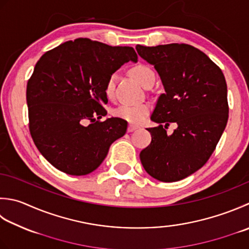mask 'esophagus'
<instances>
[{
    "mask_svg": "<svg viewBox=\"0 0 249 249\" xmlns=\"http://www.w3.org/2000/svg\"><path fill=\"white\" fill-rule=\"evenodd\" d=\"M139 127L138 126H136V125H128V127H127V131L128 133H131V131H134V130H136V129H138Z\"/></svg>",
    "mask_w": 249,
    "mask_h": 249,
    "instance_id": "obj_1",
    "label": "esophagus"
}]
</instances>
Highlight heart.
<instances>
[{
  "instance_id": "b5f03b06",
  "label": "heart",
  "mask_w": 249,
  "mask_h": 249,
  "mask_svg": "<svg viewBox=\"0 0 249 249\" xmlns=\"http://www.w3.org/2000/svg\"><path fill=\"white\" fill-rule=\"evenodd\" d=\"M130 74L134 79L137 81L139 84L143 87L148 84V83L154 79V73L150 69L149 67L144 65H137L130 69ZM114 86H115V75L112 74L108 81L106 83L105 87V94L108 98H112L114 92ZM150 111V107L147 104H137V105H123L120 106L118 108L113 110V115L115 118L124 120L128 123L138 124L144 121L147 118Z\"/></svg>"
}]
</instances>
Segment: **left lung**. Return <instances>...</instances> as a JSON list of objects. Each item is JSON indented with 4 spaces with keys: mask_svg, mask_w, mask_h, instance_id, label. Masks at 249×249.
<instances>
[{
    "mask_svg": "<svg viewBox=\"0 0 249 249\" xmlns=\"http://www.w3.org/2000/svg\"><path fill=\"white\" fill-rule=\"evenodd\" d=\"M136 50L154 66L165 89L151 115L160 125L147 128L152 140L140 152L141 164L154 179L179 181L207 162L226 128L225 75L207 55L188 44L137 45ZM169 123L178 124L172 135L164 130Z\"/></svg>",
    "mask_w": 249,
    "mask_h": 249,
    "instance_id": "left-lung-1",
    "label": "left lung"
}]
</instances>
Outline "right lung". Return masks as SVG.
Here are the masks:
<instances>
[{
	"instance_id": "add662e5",
	"label": "right lung",
	"mask_w": 249,
	"mask_h": 249,
	"mask_svg": "<svg viewBox=\"0 0 249 249\" xmlns=\"http://www.w3.org/2000/svg\"><path fill=\"white\" fill-rule=\"evenodd\" d=\"M130 60H138L133 47L76 38L36 62L27 85L29 129L53 167L73 176L94 172L110 145L125 135L126 121L99 120L107 115V81Z\"/></svg>"
}]
</instances>
